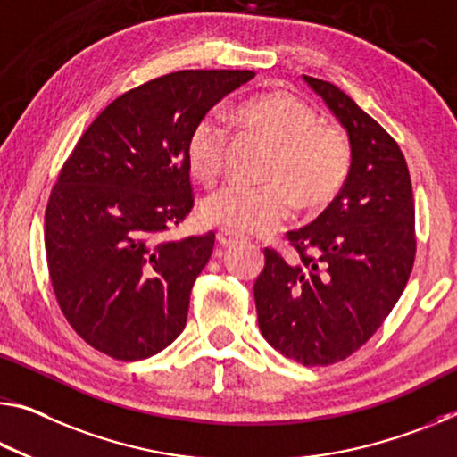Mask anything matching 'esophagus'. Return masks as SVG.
Returning <instances> with one entry per match:
<instances>
[{
    "label": "esophagus",
    "mask_w": 457,
    "mask_h": 457,
    "mask_svg": "<svg viewBox=\"0 0 457 457\" xmlns=\"http://www.w3.org/2000/svg\"><path fill=\"white\" fill-rule=\"evenodd\" d=\"M237 240H240V234H237V231L228 229V228L217 229V242H220L221 245H229Z\"/></svg>",
    "instance_id": "1"
}]
</instances>
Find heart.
Returning <instances> with one entry per match:
<instances>
[{
	"mask_svg": "<svg viewBox=\"0 0 457 457\" xmlns=\"http://www.w3.org/2000/svg\"><path fill=\"white\" fill-rule=\"evenodd\" d=\"M245 132L272 146L262 187L228 183L205 195L201 217L213 226L264 234L301 209H320L337 197L352 166V148L342 129L321 124L301 97L274 91L245 101L237 112ZM231 148L228 121L209 113L195 124L187 140V164L195 179L213 183Z\"/></svg>",
	"mask_w": 457,
	"mask_h": 457,
	"instance_id": "b5f03b06",
	"label": "heart"
}]
</instances>
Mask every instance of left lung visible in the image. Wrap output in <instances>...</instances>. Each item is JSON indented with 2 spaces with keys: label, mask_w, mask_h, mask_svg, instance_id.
Returning a JSON list of instances; mask_svg holds the SVG:
<instances>
[{
  "label": "left lung",
  "mask_w": 457,
  "mask_h": 457,
  "mask_svg": "<svg viewBox=\"0 0 457 457\" xmlns=\"http://www.w3.org/2000/svg\"><path fill=\"white\" fill-rule=\"evenodd\" d=\"M352 148L345 185L309 226L288 231L296 254L264 250L254 282L266 342L303 366H329L360 350L401 299L415 262V201L401 148L342 89L303 75Z\"/></svg>",
  "instance_id": "8db88e82"
}]
</instances>
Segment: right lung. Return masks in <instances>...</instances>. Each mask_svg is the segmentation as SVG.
Instances as JSON below:
<instances>
[{
    "instance_id": "obj_1",
    "label": "right lung",
    "mask_w": 457,
    "mask_h": 457,
    "mask_svg": "<svg viewBox=\"0 0 457 457\" xmlns=\"http://www.w3.org/2000/svg\"><path fill=\"white\" fill-rule=\"evenodd\" d=\"M254 71H177L101 112L62 164L45 213L53 291L71 328L115 360L150 358L185 329L215 234L162 240L193 209L187 140Z\"/></svg>"
}]
</instances>
